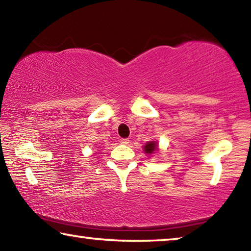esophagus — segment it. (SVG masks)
<instances>
[{"label":"esophagus","instance_id":"obj_1","mask_svg":"<svg viewBox=\"0 0 251 251\" xmlns=\"http://www.w3.org/2000/svg\"><path fill=\"white\" fill-rule=\"evenodd\" d=\"M129 139L128 138H122V139H120V144H122V145H125V146H126V145H129Z\"/></svg>","mask_w":251,"mask_h":251}]
</instances>
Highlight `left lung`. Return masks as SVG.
Listing matches in <instances>:
<instances>
[{
  "mask_svg": "<svg viewBox=\"0 0 251 251\" xmlns=\"http://www.w3.org/2000/svg\"><path fill=\"white\" fill-rule=\"evenodd\" d=\"M158 150H159V146H158L157 141H148L147 144L144 146V151L149 156L156 153Z\"/></svg>",
  "mask_w": 251,
  "mask_h": 251,
  "instance_id": "8db88e82",
  "label": "left lung"
}]
</instances>
